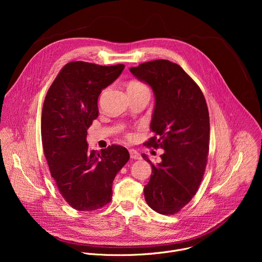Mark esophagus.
Wrapping results in <instances>:
<instances>
[{"label":"esophagus","mask_w":262,"mask_h":262,"mask_svg":"<svg viewBox=\"0 0 262 262\" xmlns=\"http://www.w3.org/2000/svg\"><path fill=\"white\" fill-rule=\"evenodd\" d=\"M129 155H130V159H133V160H140L141 159V155L138 151L134 150V149L129 150Z\"/></svg>","instance_id":"34e87169"}]
</instances>
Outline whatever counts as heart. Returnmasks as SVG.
<instances>
[{
    "label": "heart",
    "mask_w": 262,
    "mask_h": 262,
    "mask_svg": "<svg viewBox=\"0 0 262 262\" xmlns=\"http://www.w3.org/2000/svg\"><path fill=\"white\" fill-rule=\"evenodd\" d=\"M127 90H135V91H149L148 87L139 81H132L128 85ZM128 137H130V135H128Z\"/></svg>",
    "instance_id": "obj_1"
}]
</instances>
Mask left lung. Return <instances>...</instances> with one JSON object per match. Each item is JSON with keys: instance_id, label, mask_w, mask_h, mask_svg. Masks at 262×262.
Segmentation results:
<instances>
[{"instance_id": "left-lung-1", "label": "left lung", "mask_w": 262, "mask_h": 262, "mask_svg": "<svg viewBox=\"0 0 262 262\" xmlns=\"http://www.w3.org/2000/svg\"><path fill=\"white\" fill-rule=\"evenodd\" d=\"M130 72L150 86L156 106L150 123L154 137L147 147L162 148V162L152 167L144 188L147 204L162 214H174L196 195L208 156L209 114L204 95L178 64L155 60L132 67Z\"/></svg>"}]
</instances>
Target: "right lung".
<instances>
[{"mask_svg":"<svg viewBox=\"0 0 262 262\" xmlns=\"http://www.w3.org/2000/svg\"><path fill=\"white\" fill-rule=\"evenodd\" d=\"M124 69L67 63L51 85L42 107L41 139L52 177L64 200L74 209L92 211L112 200V183L128 162L125 147L112 145L90 150L87 129L98 116L97 99Z\"/></svg>","mask_w":262,"mask_h":262,"instance_id":"obj_1","label":"right lung"}]
</instances>
